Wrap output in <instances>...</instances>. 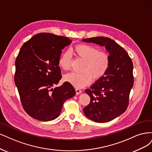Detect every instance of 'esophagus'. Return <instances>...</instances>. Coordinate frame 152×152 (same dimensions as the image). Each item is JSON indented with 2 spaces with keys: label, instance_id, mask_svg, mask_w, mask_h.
Wrapping results in <instances>:
<instances>
[{
  "label": "esophagus",
  "instance_id": "esophagus-1",
  "mask_svg": "<svg viewBox=\"0 0 152 152\" xmlns=\"http://www.w3.org/2000/svg\"><path fill=\"white\" fill-rule=\"evenodd\" d=\"M75 90H76V93L77 95H79V94H81V92H82V91L81 90L78 89V88H76Z\"/></svg>",
  "mask_w": 152,
  "mask_h": 152
}]
</instances>
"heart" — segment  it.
Segmentation results:
<instances>
[{
	"mask_svg": "<svg viewBox=\"0 0 152 152\" xmlns=\"http://www.w3.org/2000/svg\"><path fill=\"white\" fill-rule=\"evenodd\" d=\"M73 52L77 58L84 61L81 72H71L64 77V80L69 82L75 88H83L91 82L99 80L104 76L109 69L110 56L105 51H99L97 48L80 43L73 48ZM59 66L64 71L71 69L72 57L68 52L63 53L58 60Z\"/></svg>",
	"mask_w": 152,
	"mask_h": 152,
	"instance_id": "b5f03b06",
	"label": "heart"
}]
</instances>
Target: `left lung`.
Listing matches in <instances>:
<instances>
[{
    "instance_id": "8db88e82",
    "label": "left lung",
    "mask_w": 152,
    "mask_h": 152,
    "mask_svg": "<svg viewBox=\"0 0 152 152\" xmlns=\"http://www.w3.org/2000/svg\"><path fill=\"white\" fill-rule=\"evenodd\" d=\"M82 40L104 46L109 53V69L90 89L85 90L90 96V102L83 109L88 119L101 123L109 122L128 108L134 83L133 62L128 52L109 38L97 37Z\"/></svg>"
}]
</instances>
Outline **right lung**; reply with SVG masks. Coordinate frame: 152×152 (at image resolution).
I'll use <instances>...</instances> for the list:
<instances>
[{"label": "right lung", "instance_id": "1", "mask_svg": "<svg viewBox=\"0 0 152 152\" xmlns=\"http://www.w3.org/2000/svg\"><path fill=\"white\" fill-rule=\"evenodd\" d=\"M72 40L48 33H38L24 43L16 57L14 82L24 110L34 119L49 121L60 115L64 102L76 91L69 82L61 86L58 60Z\"/></svg>", "mask_w": 152, "mask_h": 152}]
</instances>
